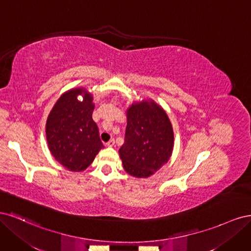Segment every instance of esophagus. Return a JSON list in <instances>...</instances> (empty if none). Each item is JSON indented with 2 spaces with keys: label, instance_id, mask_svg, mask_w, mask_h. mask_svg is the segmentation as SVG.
<instances>
[{
  "label": "esophagus",
  "instance_id": "esophagus-1",
  "mask_svg": "<svg viewBox=\"0 0 251 251\" xmlns=\"http://www.w3.org/2000/svg\"><path fill=\"white\" fill-rule=\"evenodd\" d=\"M114 146H115V140H114V139H111V140L107 143V147H109V148H113Z\"/></svg>",
  "mask_w": 251,
  "mask_h": 251
}]
</instances>
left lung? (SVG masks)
Returning a JSON list of instances; mask_svg holds the SVG:
<instances>
[{"label":"left lung","mask_w":251,"mask_h":251,"mask_svg":"<svg viewBox=\"0 0 251 251\" xmlns=\"http://www.w3.org/2000/svg\"><path fill=\"white\" fill-rule=\"evenodd\" d=\"M173 149V126L161 105L153 100L132 103L126 110L125 143L119 149L125 171L148 178L168 163Z\"/></svg>","instance_id":"obj_1"}]
</instances>
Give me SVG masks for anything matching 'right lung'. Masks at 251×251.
Listing matches in <instances>:
<instances>
[{"label":"right lung","instance_id":"add662e5","mask_svg":"<svg viewBox=\"0 0 251 251\" xmlns=\"http://www.w3.org/2000/svg\"><path fill=\"white\" fill-rule=\"evenodd\" d=\"M94 107L93 95L79 87L62 94L48 115L46 137L50 153L71 172L85 171L103 148L92 119Z\"/></svg>","mask_w":251,"mask_h":251}]
</instances>
